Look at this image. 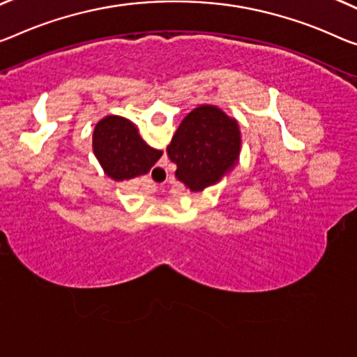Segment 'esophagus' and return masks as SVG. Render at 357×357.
Wrapping results in <instances>:
<instances>
[{
	"label": "esophagus",
	"mask_w": 357,
	"mask_h": 357,
	"mask_svg": "<svg viewBox=\"0 0 357 357\" xmlns=\"http://www.w3.org/2000/svg\"><path fill=\"white\" fill-rule=\"evenodd\" d=\"M153 177H155L156 180H160V178H167V171H166V167L164 166H156L155 169H153V172H151V177H150V193L151 191H155L156 188H158V183L155 182V180H153Z\"/></svg>",
	"instance_id": "34e87169"
}]
</instances>
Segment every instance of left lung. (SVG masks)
I'll return each instance as SVG.
<instances>
[{
    "label": "left lung",
    "instance_id": "left-lung-1",
    "mask_svg": "<svg viewBox=\"0 0 357 357\" xmlns=\"http://www.w3.org/2000/svg\"><path fill=\"white\" fill-rule=\"evenodd\" d=\"M238 123L220 108L202 105L186 114L175 130L167 156L175 166V177L191 191L217 183L239 158Z\"/></svg>",
    "mask_w": 357,
    "mask_h": 357
}]
</instances>
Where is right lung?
I'll return each mask as SVG.
<instances>
[{
  "instance_id": "1",
  "label": "right lung",
  "mask_w": 357,
  "mask_h": 357,
  "mask_svg": "<svg viewBox=\"0 0 357 357\" xmlns=\"http://www.w3.org/2000/svg\"><path fill=\"white\" fill-rule=\"evenodd\" d=\"M92 146L103 171L114 180L146 174L162 156V151L148 146L135 126L121 116H107L98 121Z\"/></svg>"
}]
</instances>
